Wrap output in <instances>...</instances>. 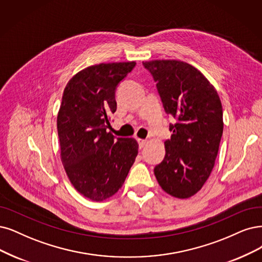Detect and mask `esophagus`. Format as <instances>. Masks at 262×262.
<instances>
[{"mask_svg": "<svg viewBox=\"0 0 262 262\" xmlns=\"http://www.w3.org/2000/svg\"><path fill=\"white\" fill-rule=\"evenodd\" d=\"M138 144H139V149H142L144 146L147 144V140H143V139H138Z\"/></svg>", "mask_w": 262, "mask_h": 262, "instance_id": "obj_1", "label": "esophagus"}]
</instances>
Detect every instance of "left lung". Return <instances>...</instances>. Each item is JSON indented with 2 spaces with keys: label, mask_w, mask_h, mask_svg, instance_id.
<instances>
[{
  "label": "left lung",
  "mask_w": 262,
  "mask_h": 262,
  "mask_svg": "<svg viewBox=\"0 0 262 262\" xmlns=\"http://www.w3.org/2000/svg\"><path fill=\"white\" fill-rule=\"evenodd\" d=\"M157 83L165 112L176 119L165 141V158L154 167L161 188L171 196L198 193L214 168L224 132L215 87L196 68L180 60L142 62Z\"/></svg>",
  "instance_id": "1"
}]
</instances>
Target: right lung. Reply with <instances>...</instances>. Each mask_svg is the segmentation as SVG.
Returning a JSON list of instances; mask_svg holds the SVG:
<instances>
[{"label": "right lung", "instance_id": "right-lung-1", "mask_svg": "<svg viewBox=\"0 0 262 262\" xmlns=\"http://www.w3.org/2000/svg\"><path fill=\"white\" fill-rule=\"evenodd\" d=\"M135 61L87 67L68 82L57 116L60 157L67 176L82 195L95 202L121 189L138 154L134 138H114L111 115L115 91Z\"/></svg>", "mask_w": 262, "mask_h": 262}]
</instances>
